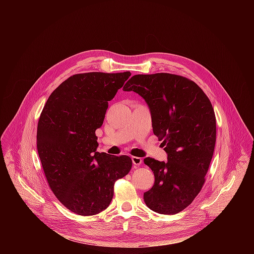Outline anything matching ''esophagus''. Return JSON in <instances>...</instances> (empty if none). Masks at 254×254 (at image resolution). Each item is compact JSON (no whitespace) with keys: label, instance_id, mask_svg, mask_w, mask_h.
Returning a JSON list of instances; mask_svg holds the SVG:
<instances>
[{"label":"esophagus","instance_id":"esophagus-1","mask_svg":"<svg viewBox=\"0 0 254 254\" xmlns=\"http://www.w3.org/2000/svg\"><path fill=\"white\" fill-rule=\"evenodd\" d=\"M131 161L134 167H138L142 163V160L139 157H131Z\"/></svg>","mask_w":254,"mask_h":254}]
</instances>
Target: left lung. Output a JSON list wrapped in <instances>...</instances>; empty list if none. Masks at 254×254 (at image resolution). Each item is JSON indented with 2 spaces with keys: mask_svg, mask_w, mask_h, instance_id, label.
Instances as JSON below:
<instances>
[{
  "mask_svg": "<svg viewBox=\"0 0 254 254\" xmlns=\"http://www.w3.org/2000/svg\"><path fill=\"white\" fill-rule=\"evenodd\" d=\"M147 101L154 134L168 154V162L146 158L155 184L143 194L153 211L174 215L200 193L216 141V118L210 99L192 80L176 74L133 75L124 86Z\"/></svg>",
  "mask_w": 254,
  "mask_h": 254,
  "instance_id": "1",
  "label": "left lung"
}]
</instances>
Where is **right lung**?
<instances>
[{
  "mask_svg": "<svg viewBox=\"0 0 254 254\" xmlns=\"http://www.w3.org/2000/svg\"><path fill=\"white\" fill-rule=\"evenodd\" d=\"M130 72L74 74L49 96L37 127V150L51 191L70 211L95 215L111 204L116 181L131 169L128 156L96 152L111 101Z\"/></svg>",
  "mask_w": 254,
  "mask_h": 254,
  "instance_id": "add662e5",
  "label": "right lung"
}]
</instances>
